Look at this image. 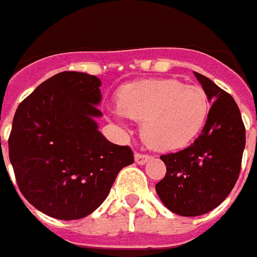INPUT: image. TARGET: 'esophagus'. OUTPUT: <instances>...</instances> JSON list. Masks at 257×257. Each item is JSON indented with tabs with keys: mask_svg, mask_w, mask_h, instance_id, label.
<instances>
[{
	"mask_svg": "<svg viewBox=\"0 0 257 257\" xmlns=\"http://www.w3.org/2000/svg\"><path fill=\"white\" fill-rule=\"evenodd\" d=\"M152 159V156H149V155H143V153H135V161H136L137 164L144 165L147 161H149Z\"/></svg>",
	"mask_w": 257,
	"mask_h": 257,
	"instance_id": "34e87169",
	"label": "esophagus"
}]
</instances>
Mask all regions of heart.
I'll list each match as a JSON object with an SVG mask.
<instances>
[{
  "label": "heart",
  "instance_id": "heart-1",
  "mask_svg": "<svg viewBox=\"0 0 257 257\" xmlns=\"http://www.w3.org/2000/svg\"><path fill=\"white\" fill-rule=\"evenodd\" d=\"M208 112L209 101L201 88L173 78H153L125 85L113 113L141 121V136L149 147L173 151L201 132Z\"/></svg>",
  "mask_w": 257,
  "mask_h": 257
}]
</instances>
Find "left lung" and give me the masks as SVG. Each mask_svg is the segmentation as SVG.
<instances>
[{
	"label": "left lung",
	"mask_w": 257,
	"mask_h": 257,
	"mask_svg": "<svg viewBox=\"0 0 257 257\" xmlns=\"http://www.w3.org/2000/svg\"><path fill=\"white\" fill-rule=\"evenodd\" d=\"M212 106L193 144L160 157L167 173L156 184L165 207L176 215L200 216L215 209L235 187L245 147L239 106L231 94L195 72Z\"/></svg>",
	"instance_id": "left-lung-1"
}]
</instances>
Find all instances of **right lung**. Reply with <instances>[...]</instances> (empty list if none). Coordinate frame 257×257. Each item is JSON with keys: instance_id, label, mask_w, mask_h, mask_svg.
<instances>
[{"instance_id": "right-lung-1", "label": "right lung", "mask_w": 257, "mask_h": 257, "mask_svg": "<svg viewBox=\"0 0 257 257\" xmlns=\"http://www.w3.org/2000/svg\"><path fill=\"white\" fill-rule=\"evenodd\" d=\"M100 78L62 72L18 105L9 159L20 191L38 211L60 220L90 215L106 199L132 149L98 131Z\"/></svg>"}]
</instances>
